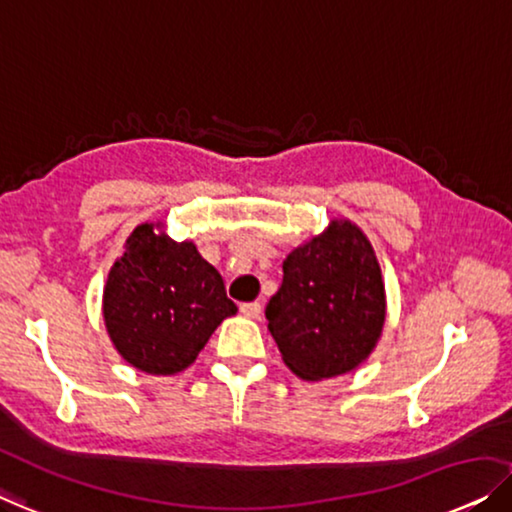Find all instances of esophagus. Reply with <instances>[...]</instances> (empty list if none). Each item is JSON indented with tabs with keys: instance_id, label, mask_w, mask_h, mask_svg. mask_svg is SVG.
Here are the masks:
<instances>
[{
	"instance_id": "1",
	"label": "esophagus",
	"mask_w": 512,
	"mask_h": 512,
	"mask_svg": "<svg viewBox=\"0 0 512 512\" xmlns=\"http://www.w3.org/2000/svg\"><path fill=\"white\" fill-rule=\"evenodd\" d=\"M240 314L247 318H258L261 316V302H242Z\"/></svg>"
}]
</instances>
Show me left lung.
<instances>
[{"label": "left lung", "instance_id": "left-lung-1", "mask_svg": "<svg viewBox=\"0 0 512 512\" xmlns=\"http://www.w3.org/2000/svg\"><path fill=\"white\" fill-rule=\"evenodd\" d=\"M265 318L295 376L323 381L369 358L385 323L381 268L367 235L332 219L321 235L295 247Z\"/></svg>", "mask_w": 512, "mask_h": 512}]
</instances>
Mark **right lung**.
Wrapping results in <instances>:
<instances>
[{"label":"right lung","mask_w":512,"mask_h":512,"mask_svg":"<svg viewBox=\"0 0 512 512\" xmlns=\"http://www.w3.org/2000/svg\"><path fill=\"white\" fill-rule=\"evenodd\" d=\"M159 224L133 228L108 272L103 321L131 367L170 376L187 369L238 307L196 244L170 240Z\"/></svg>","instance_id":"right-lung-1"}]
</instances>
